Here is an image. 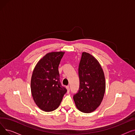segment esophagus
Segmentation results:
<instances>
[{
    "label": "esophagus",
    "mask_w": 135,
    "mask_h": 135,
    "mask_svg": "<svg viewBox=\"0 0 135 135\" xmlns=\"http://www.w3.org/2000/svg\"><path fill=\"white\" fill-rule=\"evenodd\" d=\"M66 88H67V93H69V91H70L69 86V85L67 86H66Z\"/></svg>",
    "instance_id": "34e87169"
}]
</instances>
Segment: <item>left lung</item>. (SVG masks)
<instances>
[{"mask_svg": "<svg viewBox=\"0 0 135 135\" xmlns=\"http://www.w3.org/2000/svg\"><path fill=\"white\" fill-rule=\"evenodd\" d=\"M79 88L73 95L76 107L89 113L100 105L104 95L105 82L100 64L89 53L83 52L78 68Z\"/></svg>", "mask_w": 135, "mask_h": 135, "instance_id": "obj_1", "label": "left lung"}]
</instances>
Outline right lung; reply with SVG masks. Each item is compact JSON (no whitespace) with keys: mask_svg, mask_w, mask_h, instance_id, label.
<instances>
[{"mask_svg":"<svg viewBox=\"0 0 135 135\" xmlns=\"http://www.w3.org/2000/svg\"><path fill=\"white\" fill-rule=\"evenodd\" d=\"M64 52H52L44 56L35 66L31 78L33 98L41 110L51 112L59 107L67 89L60 80L59 66Z\"/></svg>","mask_w":135,"mask_h":135,"instance_id":"right-lung-1","label":"right lung"}]
</instances>
